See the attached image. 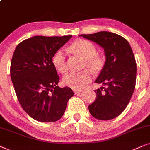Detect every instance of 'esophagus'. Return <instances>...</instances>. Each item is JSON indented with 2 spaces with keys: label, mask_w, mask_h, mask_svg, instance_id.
I'll return each instance as SVG.
<instances>
[{
  "label": "esophagus",
  "mask_w": 150,
  "mask_h": 150,
  "mask_svg": "<svg viewBox=\"0 0 150 150\" xmlns=\"http://www.w3.org/2000/svg\"><path fill=\"white\" fill-rule=\"evenodd\" d=\"M81 91H81V90H73L74 93H75V95H77V94H79V93H81Z\"/></svg>",
  "instance_id": "1"
}]
</instances>
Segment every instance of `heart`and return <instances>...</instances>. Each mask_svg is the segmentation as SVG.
<instances>
[{"label": "heart", "instance_id": "b5f03b06", "mask_svg": "<svg viewBox=\"0 0 150 150\" xmlns=\"http://www.w3.org/2000/svg\"><path fill=\"white\" fill-rule=\"evenodd\" d=\"M74 53L84 59L83 67L88 68L94 73H98L102 69L103 60L97 55L95 46L91 42L86 40H79L75 42L71 46ZM53 65L60 73L67 71L66 55L63 50H58L52 59ZM93 78V74L89 69H85L80 72H71L63 78L64 84L74 90H81L84 88Z\"/></svg>", "mask_w": 150, "mask_h": 150}]
</instances>
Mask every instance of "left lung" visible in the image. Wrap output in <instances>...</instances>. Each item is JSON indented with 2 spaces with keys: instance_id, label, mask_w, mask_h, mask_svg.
Instances as JSON below:
<instances>
[{
  "instance_id": "1",
  "label": "left lung",
  "mask_w": 150,
  "mask_h": 150,
  "mask_svg": "<svg viewBox=\"0 0 150 150\" xmlns=\"http://www.w3.org/2000/svg\"><path fill=\"white\" fill-rule=\"evenodd\" d=\"M104 49L106 60L95 80L104 87L95 90L96 99L88 106L95 119L107 121L115 119L127 107L134 93L137 77V63L128 42L118 34L100 31L82 34Z\"/></svg>"
}]
</instances>
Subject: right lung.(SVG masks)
Wrapping results in <instances>:
<instances>
[{"label":"right lung","instance_id":"1","mask_svg":"<svg viewBox=\"0 0 150 150\" xmlns=\"http://www.w3.org/2000/svg\"><path fill=\"white\" fill-rule=\"evenodd\" d=\"M71 38L38 35L25 40L16 48L11 79L20 104L35 120H59L74 95L71 88L57 86L59 77L52 62L55 53Z\"/></svg>","mask_w":150,"mask_h":150}]
</instances>
